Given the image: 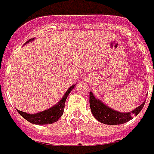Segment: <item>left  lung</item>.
<instances>
[{
	"instance_id": "1",
	"label": "left lung",
	"mask_w": 154,
	"mask_h": 154,
	"mask_svg": "<svg viewBox=\"0 0 154 154\" xmlns=\"http://www.w3.org/2000/svg\"><path fill=\"white\" fill-rule=\"evenodd\" d=\"M144 103L145 101H143V103L142 104H140L139 106L130 112L123 113V112L117 111V110L114 109L106 105L100 99L95 97V95L91 91L89 93L90 110L92 112L94 117L100 123L108 124V125L122 124L133 119L134 116H137L140 113L142 109L143 108Z\"/></svg>"
}]
</instances>
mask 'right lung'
<instances>
[{"label":"right lung","mask_w":154,"mask_h":154,"mask_svg":"<svg viewBox=\"0 0 154 154\" xmlns=\"http://www.w3.org/2000/svg\"><path fill=\"white\" fill-rule=\"evenodd\" d=\"M34 40H35V38L30 39L27 42H26L25 45L33 41ZM75 85H76V84L70 86L68 89V90L65 93V94L63 95L60 100L56 104L53 105L48 109L41 111V112H39V113H36V114H28V113L22 112V111H20V110H17V111L25 119H26L28 122H30L31 124H38V125L53 124L54 122L59 120V119L63 115L64 109H65V100L67 99V97L69 96V94H70V92L74 89Z\"/></svg>","instance_id":"obj_1"}]
</instances>
